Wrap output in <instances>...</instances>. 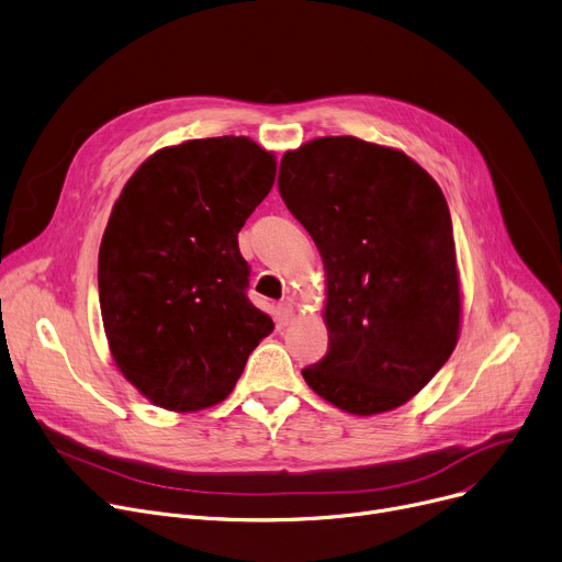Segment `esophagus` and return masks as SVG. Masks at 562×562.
<instances>
[{"mask_svg": "<svg viewBox=\"0 0 562 562\" xmlns=\"http://www.w3.org/2000/svg\"><path fill=\"white\" fill-rule=\"evenodd\" d=\"M292 315H294V306H292V302H290V300L281 302V304H279V311H277V319H279V324H281V326H285V324L292 319Z\"/></svg>", "mask_w": 562, "mask_h": 562, "instance_id": "esophagus-1", "label": "esophagus"}]
</instances>
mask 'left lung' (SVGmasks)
I'll list each match as a JSON object with an SVG mask.
<instances>
[{
    "instance_id": "8db88e82",
    "label": "left lung",
    "mask_w": 562,
    "mask_h": 562,
    "mask_svg": "<svg viewBox=\"0 0 562 562\" xmlns=\"http://www.w3.org/2000/svg\"><path fill=\"white\" fill-rule=\"evenodd\" d=\"M279 192L326 279L328 351L302 376L351 415L404 406L445 366L463 322L440 186L402 149L324 136L283 154Z\"/></svg>"
}]
</instances>
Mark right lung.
Listing matches in <instances>:
<instances>
[{"label":"right lung","instance_id":"obj_1","mask_svg":"<svg viewBox=\"0 0 562 562\" xmlns=\"http://www.w3.org/2000/svg\"><path fill=\"white\" fill-rule=\"evenodd\" d=\"M277 156L245 136L154 151L124 183L99 247V308L122 376L154 406L224 402L274 322L247 300L238 231Z\"/></svg>","mask_w":562,"mask_h":562}]
</instances>
